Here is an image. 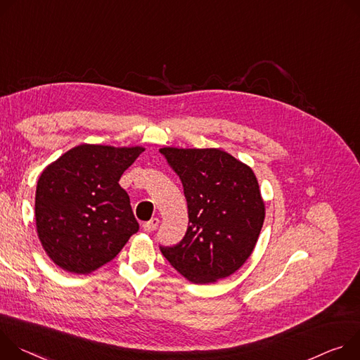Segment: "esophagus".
<instances>
[{
	"mask_svg": "<svg viewBox=\"0 0 360 360\" xmlns=\"http://www.w3.org/2000/svg\"><path fill=\"white\" fill-rule=\"evenodd\" d=\"M158 223H160L158 219H151L150 221H147V223L143 224V230L147 231V233H151V231H154V230L158 227Z\"/></svg>",
	"mask_w": 360,
	"mask_h": 360,
	"instance_id": "obj_1",
	"label": "esophagus"
}]
</instances>
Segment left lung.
I'll list each match as a JSON object with an SVG mask.
<instances>
[{
	"label": "left lung",
	"instance_id": "8db88e82",
	"mask_svg": "<svg viewBox=\"0 0 360 360\" xmlns=\"http://www.w3.org/2000/svg\"><path fill=\"white\" fill-rule=\"evenodd\" d=\"M183 184L188 226L181 242L160 246L193 283H213L240 269L264 221V203L250 167L219 148L160 150Z\"/></svg>",
	"mask_w": 360,
	"mask_h": 360
}]
</instances>
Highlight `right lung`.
Masks as SVG:
<instances>
[{
    "instance_id": "1",
    "label": "right lung",
    "mask_w": 360,
    "mask_h": 360,
    "mask_svg": "<svg viewBox=\"0 0 360 360\" xmlns=\"http://www.w3.org/2000/svg\"><path fill=\"white\" fill-rule=\"evenodd\" d=\"M143 147L82 144L68 150L38 179L37 233L61 269L86 274L112 260L139 223L118 184Z\"/></svg>"
}]
</instances>
